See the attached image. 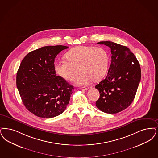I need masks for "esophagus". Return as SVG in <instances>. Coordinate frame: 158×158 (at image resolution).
<instances>
[{"instance_id": "1", "label": "esophagus", "mask_w": 158, "mask_h": 158, "mask_svg": "<svg viewBox=\"0 0 158 158\" xmlns=\"http://www.w3.org/2000/svg\"><path fill=\"white\" fill-rule=\"evenodd\" d=\"M81 89H82V90H88L89 88V87H86V86H83V87H81Z\"/></svg>"}]
</instances>
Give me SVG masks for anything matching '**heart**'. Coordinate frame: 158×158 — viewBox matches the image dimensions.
Wrapping results in <instances>:
<instances>
[{
    "label": "heart",
    "mask_w": 158,
    "mask_h": 158,
    "mask_svg": "<svg viewBox=\"0 0 158 158\" xmlns=\"http://www.w3.org/2000/svg\"><path fill=\"white\" fill-rule=\"evenodd\" d=\"M66 60L55 63V70L67 81H73L80 69L82 73L75 80L77 85L87 84L91 80L98 81L106 75L109 56L103 48L93 46H78L66 53Z\"/></svg>",
    "instance_id": "heart-1"
}]
</instances>
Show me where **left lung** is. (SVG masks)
Listing matches in <instances>:
<instances>
[{"label":"left lung","instance_id":"1","mask_svg":"<svg viewBox=\"0 0 158 158\" xmlns=\"http://www.w3.org/2000/svg\"><path fill=\"white\" fill-rule=\"evenodd\" d=\"M111 49L112 60L106 78L95 88L100 93L96 106L105 113L117 114L132 103L141 78L136 57L126 46L110 41H102Z\"/></svg>","mask_w":158,"mask_h":158}]
</instances>
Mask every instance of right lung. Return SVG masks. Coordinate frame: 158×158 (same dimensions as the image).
Instances as JSON below:
<instances>
[{"label":"right lung","instance_id":"obj_1","mask_svg":"<svg viewBox=\"0 0 158 158\" xmlns=\"http://www.w3.org/2000/svg\"><path fill=\"white\" fill-rule=\"evenodd\" d=\"M62 45L47 46L29 52L22 60L16 75V86L26 108L40 118H52L62 114L73 86L56 76L55 59Z\"/></svg>","mask_w":158,"mask_h":158}]
</instances>
